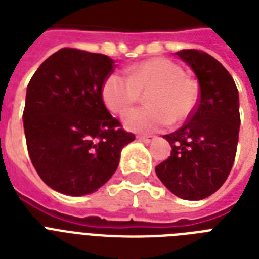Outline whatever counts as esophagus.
Instances as JSON below:
<instances>
[{
	"label": "esophagus",
	"instance_id": "esophagus-1",
	"mask_svg": "<svg viewBox=\"0 0 259 259\" xmlns=\"http://www.w3.org/2000/svg\"><path fill=\"white\" fill-rule=\"evenodd\" d=\"M137 138L142 142H152L153 140H156V137H154V136H142V134L141 136H137Z\"/></svg>",
	"mask_w": 259,
	"mask_h": 259
}]
</instances>
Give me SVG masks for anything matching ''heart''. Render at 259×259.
<instances>
[{
	"label": "heart",
	"mask_w": 259,
	"mask_h": 259,
	"mask_svg": "<svg viewBox=\"0 0 259 259\" xmlns=\"http://www.w3.org/2000/svg\"><path fill=\"white\" fill-rule=\"evenodd\" d=\"M102 99L114 114H123L146 94L148 106L130 110L125 125L134 132H157L192 117L199 103L196 80L177 63L152 58L129 68V76L111 72L102 83Z\"/></svg>",
	"instance_id": "obj_1"
}]
</instances>
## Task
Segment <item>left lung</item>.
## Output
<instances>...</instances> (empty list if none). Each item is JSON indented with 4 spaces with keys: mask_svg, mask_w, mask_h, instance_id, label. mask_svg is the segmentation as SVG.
I'll list each match as a JSON object with an SVG mask.
<instances>
[{
    "mask_svg": "<svg viewBox=\"0 0 259 259\" xmlns=\"http://www.w3.org/2000/svg\"><path fill=\"white\" fill-rule=\"evenodd\" d=\"M199 80V103L180 129L164 138L170 156L156 166L162 184L185 200L217 192L229 176L239 136V97L233 76L211 55L199 50L176 52Z\"/></svg>",
    "mask_w": 259,
    "mask_h": 259,
    "instance_id": "1",
    "label": "left lung"
}]
</instances>
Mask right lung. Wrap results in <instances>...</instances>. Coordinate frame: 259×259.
<instances>
[{"label":"right lung","instance_id":"obj_1","mask_svg":"<svg viewBox=\"0 0 259 259\" xmlns=\"http://www.w3.org/2000/svg\"><path fill=\"white\" fill-rule=\"evenodd\" d=\"M114 60L62 48L37 68L26 89L22 114L26 148L48 187L64 195L95 192L117 170L134 134L121 127L102 99Z\"/></svg>","mask_w":259,"mask_h":259}]
</instances>
